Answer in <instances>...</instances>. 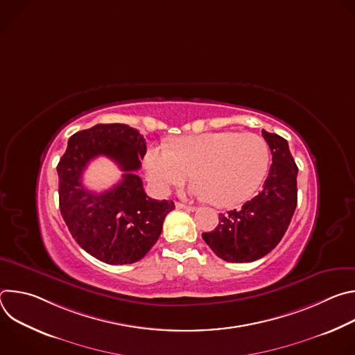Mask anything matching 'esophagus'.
I'll list each match as a JSON object with an SVG mask.
<instances>
[{
    "label": "esophagus",
    "mask_w": 355,
    "mask_h": 355,
    "mask_svg": "<svg viewBox=\"0 0 355 355\" xmlns=\"http://www.w3.org/2000/svg\"><path fill=\"white\" fill-rule=\"evenodd\" d=\"M175 208L177 209H184V211H188V212H193L195 211V207L184 205V204H181V202H175Z\"/></svg>",
    "instance_id": "esophagus-1"
}]
</instances>
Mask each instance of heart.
<instances>
[{
	"label": "heart",
	"instance_id": "heart-1",
	"mask_svg": "<svg viewBox=\"0 0 355 355\" xmlns=\"http://www.w3.org/2000/svg\"><path fill=\"white\" fill-rule=\"evenodd\" d=\"M270 163L266 139L252 132H208L181 136L147 153L148 180L159 191L182 184L192 173L191 193L227 208L257 191Z\"/></svg>",
	"mask_w": 355,
	"mask_h": 355
}]
</instances>
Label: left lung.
<instances>
[{
  "instance_id": "8db88e82",
  "label": "left lung",
  "mask_w": 355,
  "mask_h": 355,
  "mask_svg": "<svg viewBox=\"0 0 355 355\" xmlns=\"http://www.w3.org/2000/svg\"><path fill=\"white\" fill-rule=\"evenodd\" d=\"M272 164L263 189L240 209L219 215L218 226L202 239L215 254L229 263L256 261L275 248L284 237L297 204V167L288 141L263 130Z\"/></svg>"
}]
</instances>
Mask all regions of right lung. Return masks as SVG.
<instances>
[{"instance_id":"obj_1","label":"right lung","mask_w":355,"mask_h":355,"mask_svg":"<svg viewBox=\"0 0 355 355\" xmlns=\"http://www.w3.org/2000/svg\"><path fill=\"white\" fill-rule=\"evenodd\" d=\"M146 155V140L123 123H99L74 133L58 164L62 216L78 245L96 260L132 264L141 260L162 234L173 200L147 196L136 171ZM98 155L124 171L111 190L96 194L82 184V173Z\"/></svg>"}]
</instances>
